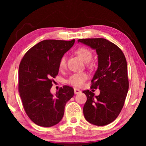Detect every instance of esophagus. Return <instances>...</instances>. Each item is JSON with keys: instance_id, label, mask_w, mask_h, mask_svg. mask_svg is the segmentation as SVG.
I'll use <instances>...</instances> for the list:
<instances>
[{"instance_id": "1", "label": "esophagus", "mask_w": 146, "mask_h": 146, "mask_svg": "<svg viewBox=\"0 0 146 146\" xmlns=\"http://www.w3.org/2000/svg\"><path fill=\"white\" fill-rule=\"evenodd\" d=\"M74 92H75V94H78L81 93V91L77 88H74Z\"/></svg>"}]
</instances>
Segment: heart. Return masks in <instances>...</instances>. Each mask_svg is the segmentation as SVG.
Listing matches in <instances>:
<instances>
[{
	"label": "heart",
	"mask_w": 146,
	"mask_h": 146,
	"mask_svg": "<svg viewBox=\"0 0 146 146\" xmlns=\"http://www.w3.org/2000/svg\"><path fill=\"white\" fill-rule=\"evenodd\" d=\"M75 53L79 57L87 63L89 62L92 58V52L91 50L86 48H80L76 49ZM66 66V56H62L59 61V67L60 68H64ZM88 75L85 73H74L71 75L67 80V83L75 87H80L82 86L85 81L87 80Z\"/></svg>",
	"instance_id": "obj_1"
}]
</instances>
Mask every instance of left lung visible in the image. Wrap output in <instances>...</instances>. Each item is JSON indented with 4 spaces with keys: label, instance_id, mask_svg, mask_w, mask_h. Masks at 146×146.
I'll return each instance as SVG.
<instances>
[{
    "label": "left lung",
    "instance_id": "8db88e82",
    "mask_svg": "<svg viewBox=\"0 0 146 146\" xmlns=\"http://www.w3.org/2000/svg\"><path fill=\"white\" fill-rule=\"evenodd\" d=\"M78 42L97 51L98 69L91 88L100 91L98 96L90 90L82 91L87 97L84 115L93 125H108L117 118L126 98L129 89L126 59L117 45L105 38L78 39Z\"/></svg>",
    "mask_w": 146,
    "mask_h": 146
}]
</instances>
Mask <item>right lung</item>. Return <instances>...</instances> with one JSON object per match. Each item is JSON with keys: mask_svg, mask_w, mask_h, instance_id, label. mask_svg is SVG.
Segmentation results:
<instances>
[{"mask_svg": "<svg viewBox=\"0 0 146 146\" xmlns=\"http://www.w3.org/2000/svg\"><path fill=\"white\" fill-rule=\"evenodd\" d=\"M75 40H42L29 49L21 61L19 91L27 115L36 125L48 127L57 124L66 102L73 97L70 86H64L55 96L50 90L58 75L60 59Z\"/></svg>", "mask_w": 146, "mask_h": 146, "instance_id": "add662e5", "label": "right lung"}]
</instances>
